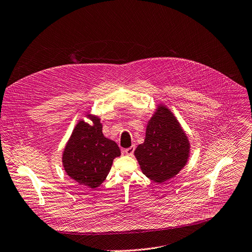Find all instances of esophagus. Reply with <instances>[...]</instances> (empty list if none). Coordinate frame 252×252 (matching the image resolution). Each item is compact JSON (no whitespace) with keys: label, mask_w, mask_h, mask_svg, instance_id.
<instances>
[{"label":"esophagus","mask_w":252,"mask_h":252,"mask_svg":"<svg viewBox=\"0 0 252 252\" xmlns=\"http://www.w3.org/2000/svg\"><path fill=\"white\" fill-rule=\"evenodd\" d=\"M134 149H135L134 146H131V147H129V148L125 150V154L127 155V156H131L133 154V152H134Z\"/></svg>","instance_id":"obj_1"}]
</instances>
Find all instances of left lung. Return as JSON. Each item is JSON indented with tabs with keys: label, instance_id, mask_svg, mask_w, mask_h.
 Instances as JSON below:
<instances>
[{
	"label": "left lung",
	"instance_id": "1",
	"mask_svg": "<svg viewBox=\"0 0 252 252\" xmlns=\"http://www.w3.org/2000/svg\"><path fill=\"white\" fill-rule=\"evenodd\" d=\"M141 170L150 180L164 183L187 164L190 142L174 113L158 104L146 128L145 142L134 151Z\"/></svg>",
	"mask_w": 252,
	"mask_h": 252
}]
</instances>
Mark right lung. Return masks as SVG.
<instances>
[{
  "label": "right lung",
  "instance_id": "add662e5",
  "mask_svg": "<svg viewBox=\"0 0 252 252\" xmlns=\"http://www.w3.org/2000/svg\"><path fill=\"white\" fill-rule=\"evenodd\" d=\"M93 124L80 120L75 126L62 154L66 174L79 185L94 189L106 179L113 159L121 156L116 142L102 133L100 119L86 114Z\"/></svg>",
  "mask_w": 252,
  "mask_h": 252
}]
</instances>
